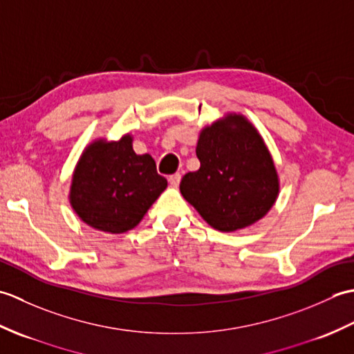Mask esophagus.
I'll use <instances>...</instances> for the list:
<instances>
[{
	"instance_id": "1",
	"label": "esophagus",
	"mask_w": 354,
	"mask_h": 354,
	"mask_svg": "<svg viewBox=\"0 0 354 354\" xmlns=\"http://www.w3.org/2000/svg\"><path fill=\"white\" fill-rule=\"evenodd\" d=\"M169 183L171 187H178L179 183H181V175H179V173H175V175L169 176Z\"/></svg>"
}]
</instances>
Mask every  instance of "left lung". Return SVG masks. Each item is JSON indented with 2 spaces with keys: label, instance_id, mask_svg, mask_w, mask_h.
<instances>
[{
  "label": "left lung",
  "instance_id": "left-lung-1",
  "mask_svg": "<svg viewBox=\"0 0 354 354\" xmlns=\"http://www.w3.org/2000/svg\"><path fill=\"white\" fill-rule=\"evenodd\" d=\"M201 167L184 175L179 190L208 225L236 231L260 221L275 204L280 183L257 129L240 114H228L202 129Z\"/></svg>",
  "mask_w": 354,
  "mask_h": 354
}]
</instances>
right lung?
Masks as SVG:
<instances>
[{
    "mask_svg": "<svg viewBox=\"0 0 354 354\" xmlns=\"http://www.w3.org/2000/svg\"><path fill=\"white\" fill-rule=\"evenodd\" d=\"M167 187L153 158L137 155L129 133L118 141L95 140L73 175L70 202L89 227L122 234L137 227Z\"/></svg>",
    "mask_w": 354,
    "mask_h": 354,
    "instance_id": "obj_1",
    "label": "right lung"
}]
</instances>
